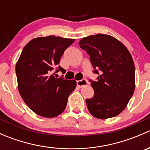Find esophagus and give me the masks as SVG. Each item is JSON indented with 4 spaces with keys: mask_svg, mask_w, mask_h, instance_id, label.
<instances>
[{
    "mask_svg": "<svg viewBox=\"0 0 150 150\" xmlns=\"http://www.w3.org/2000/svg\"><path fill=\"white\" fill-rule=\"evenodd\" d=\"M88 82L86 79H83L81 81H77V86L78 87H83V86H86Z\"/></svg>",
    "mask_w": 150,
    "mask_h": 150,
    "instance_id": "obj_1",
    "label": "esophagus"
}]
</instances>
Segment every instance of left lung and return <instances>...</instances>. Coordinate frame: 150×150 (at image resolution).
Here are the masks:
<instances>
[{
    "mask_svg": "<svg viewBox=\"0 0 150 150\" xmlns=\"http://www.w3.org/2000/svg\"><path fill=\"white\" fill-rule=\"evenodd\" d=\"M78 44L90 56L93 72L99 75L96 81H90L94 94L86 100L89 112L99 119L118 115L135 90V67L129 51L105 34L83 38Z\"/></svg>",
    "mask_w": 150,
    "mask_h": 150,
    "instance_id": "8db88e82",
    "label": "left lung"
}]
</instances>
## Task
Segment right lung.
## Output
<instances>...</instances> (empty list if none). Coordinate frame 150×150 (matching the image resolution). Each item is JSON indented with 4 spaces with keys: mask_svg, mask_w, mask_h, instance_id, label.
<instances>
[{
    "mask_svg": "<svg viewBox=\"0 0 150 150\" xmlns=\"http://www.w3.org/2000/svg\"><path fill=\"white\" fill-rule=\"evenodd\" d=\"M75 39L49 35L33 38L24 47L16 64L18 90L29 108L43 117H54L65 110L75 80L56 78L53 69L65 72L59 64Z\"/></svg>",
    "mask_w": 150,
    "mask_h": 150,
    "instance_id": "obj_1",
    "label": "right lung"
}]
</instances>
